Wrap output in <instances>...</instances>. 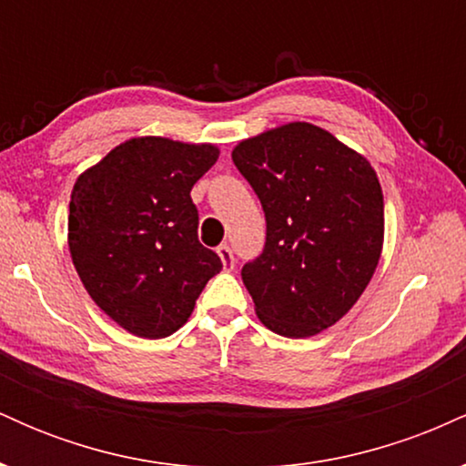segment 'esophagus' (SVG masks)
<instances>
[{
    "instance_id": "1",
    "label": "esophagus",
    "mask_w": 466,
    "mask_h": 466,
    "mask_svg": "<svg viewBox=\"0 0 466 466\" xmlns=\"http://www.w3.org/2000/svg\"><path fill=\"white\" fill-rule=\"evenodd\" d=\"M217 254H218V258H221V263H223V267H226V269H234V251L228 243L218 245Z\"/></svg>"
}]
</instances>
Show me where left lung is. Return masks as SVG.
Listing matches in <instances>:
<instances>
[{"mask_svg": "<svg viewBox=\"0 0 466 466\" xmlns=\"http://www.w3.org/2000/svg\"><path fill=\"white\" fill-rule=\"evenodd\" d=\"M234 166L265 212V248L243 265L267 329L311 337L344 318L377 269L383 195L372 166L309 122L240 142Z\"/></svg>", "mask_w": 466, "mask_h": 466, "instance_id": "1", "label": "left lung"}]
</instances>
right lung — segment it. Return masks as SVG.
<instances>
[{
	"label": "right lung",
	"instance_id": "1",
	"mask_svg": "<svg viewBox=\"0 0 466 466\" xmlns=\"http://www.w3.org/2000/svg\"><path fill=\"white\" fill-rule=\"evenodd\" d=\"M210 144L133 137L76 179L69 251L80 280L122 329L162 339L186 324L221 258L197 237L192 186L215 166Z\"/></svg>",
	"mask_w": 466,
	"mask_h": 466
}]
</instances>
